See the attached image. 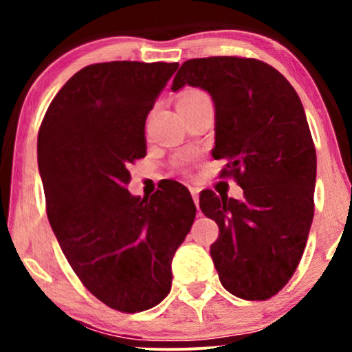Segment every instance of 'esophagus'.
Listing matches in <instances>:
<instances>
[{
    "label": "esophagus",
    "instance_id": "1",
    "mask_svg": "<svg viewBox=\"0 0 352 352\" xmlns=\"http://www.w3.org/2000/svg\"><path fill=\"white\" fill-rule=\"evenodd\" d=\"M190 193H192L195 205H197V207H199V193H200V190L197 188V187H190Z\"/></svg>",
    "mask_w": 352,
    "mask_h": 352
}]
</instances>
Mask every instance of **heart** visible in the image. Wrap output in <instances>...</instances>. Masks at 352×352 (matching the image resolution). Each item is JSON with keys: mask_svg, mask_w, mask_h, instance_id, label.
<instances>
[{"mask_svg": "<svg viewBox=\"0 0 352 352\" xmlns=\"http://www.w3.org/2000/svg\"><path fill=\"white\" fill-rule=\"evenodd\" d=\"M201 96H205V94H204V92H200V91H187L184 96H182L179 102H185V100H192V99L201 98ZM179 167H184V162H179Z\"/></svg>", "mask_w": 352, "mask_h": 352, "instance_id": "heart-1", "label": "heart"}]
</instances>
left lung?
Instances as JSON below:
<instances>
[{"label":"left lung","instance_id":"obj_1","mask_svg":"<svg viewBox=\"0 0 352 352\" xmlns=\"http://www.w3.org/2000/svg\"><path fill=\"white\" fill-rule=\"evenodd\" d=\"M185 84L212 96V155L228 162L220 177L243 188L241 200L200 195L220 228L210 246L218 278L241 300H268L296 272L314 215L316 151L305 109L285 76L252 58L188 59L172 89Z\"/></svg>","mask_w":352,"mask_h":352}]
</instances>
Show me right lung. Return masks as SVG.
Returning <instances> with one entry per match:
<instances>
[{
	"mask_svg": "<svg viewBox=\"0 0 352 352\" xmlns=\"http://www.w3.org/2000/svg\"><path fill=\"white\" fill-rule=\"evenodd\" d=\"M177 63L112 60L60 87L39 127L46 213L84 286L120 313L151 309L172 286V258L195 218L192 195L168 182L129 193L127 167L145 157V119Z\"/></svg>",
	"mask_w": 352,
	"mask_h": 352,
	"instance_id": "right-lung-1",
	"label": "right lung"
}]
</instances>
